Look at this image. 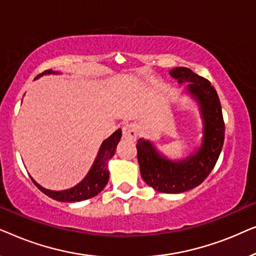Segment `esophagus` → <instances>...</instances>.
<instances>
[{"label":"esophagus","mask_w":256,"mask_h":256,"mask_svg":"<svg viewBox=\"0 0 256 256\" xmlns=\"http://www.w3.org/2000/svg\"><path fill=\"white\" fill-rule=\"evenodd\" d=\"M122 132H124V138L127 140H130V141H135L136 138H138V130L136 124H127L124 126L122 128Z\"/></svg>","instance_id":"obj_1"}]
</instances>
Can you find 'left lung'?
I'll return each instance as SVG.
<instances>
[{"label":"left lung","instance_id":"8db88e82","mask_svg":"<svg viewBox=\"0 0 256 256\" xmlns=\"http://www.w3.org/2000/svg\"><path fill=\"white\" fill-rule=\"evenodd\" d=\"M170 74L180 84L188 82L186 90L200 106L204 124L202 146L180 162L164 158L143 138L138 140L136 148L143 180L163 194H180L202 184L213 170L225 140V122L218 94L208 79L188 68H176Z\"/></svg>","mask_w":256,"mask_h":256}]
</instances>
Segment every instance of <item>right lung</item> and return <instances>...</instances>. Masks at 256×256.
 Wrapping results in <instances>:
<instances>
[{"instance_id": "1", "label": "right lung", "mask_w": 256, "mask_h": 256, "mask_svg": "<svg viewBox=\"0 0 256 256\" xmlns=\"http://www.w3.org/2000/svg\"><path fill=\"white\" fill-rule=\"evenodd\" d=\"M50 73H57L51 71V70H46L42 74H38V76L43 74H50ZM122 132L121 129H118L114 134H112L107 140H104L101 144V148L98 154V157L94 162L92 169L90 170V172L87 174V176L80 182L78 185H76L74 188H68V190L64 191H51L48 188H44L40 186V184H37L32 178V182L34 185L40 188V190L45 194L48 197L54 199L58 202H80L85 200V199H90L100 194L104 190V188L106 186L110 180V172L107 169V163L112 157L114 156L115 150H116L118 143L120 142Z\"/></svg>"}]
</instances>
